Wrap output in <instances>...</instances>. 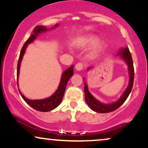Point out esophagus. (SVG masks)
Returning <instances> with one entry per match:
<instances>
[{
  "instance_id": "34e87169",
  "label": "esophagus",
  "mask_w": 148,
  "mask_h": 148,
  "mask_svg": "<svg viewBox=\"0 0 148 148\" xmlns=\"http://www.w3.org/2000/svg\"><path fill=\"white\" fill-rule=\"evenodd\" d=\"M75 69L76 71H78V72L81 71L83 69H84V64L82 63H77L75 66Z\"/></svg>"
}]
</instances>
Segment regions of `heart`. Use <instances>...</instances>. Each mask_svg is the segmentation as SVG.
<instances>
[{
  "instance_id": "b5f03b06",
  "label": "heart",
  "mask_w": 148,
  "mask_h": 148,
  "mask_svg": "<svg viewBox=\"0 0 148 148\" xmlns=\"http://www.w3.org/2000/svg\"><path fill=\"white\" fill-rule=\"evenodd\" d=\"M99 37L97 35H94V34H88L80 39V44L84 47H90L96 44L92 53V56H95L102 50L105 46L103 42H99Z\"/></svg>"
}]
</instances>
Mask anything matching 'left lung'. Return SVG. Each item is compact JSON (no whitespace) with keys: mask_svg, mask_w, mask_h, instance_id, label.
Wrapping results in <instances>:
<instances>
[{"mask_svg":"<svg viewBox=\"0 0 148 148\" xmlns=\"http://www.w3.org/2000/svg\"><path fill=\"white\" fill-rule=\"evenodd\" d=\"M117 56H120V58L123 60L127 65V69H128L129 72V84L128 86L124 92L120 96V97L114 101V102L111 103H103L99 100H97L95 97H94L88 90V84L86 81H84V93H85V99L87 103L88 106L91 108L92 111L97 112L100 113H109V112L113 111L118 108L123 103L125 102V100L127 99L128 96L130 95L131 91H132V87L134 84V69L133 65V60H132V56H131L130 51L129 50L128 47L125 48H122L118 51ZM92 67L88 68L89 71L91 69Z\"/></svg>","mask_w":148,"mask_h":148,"instance_id":"left-lung-1","label":"left lung"}]
</instances>
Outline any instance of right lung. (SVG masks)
I'll return each instance as SVG.
<instances>
[{
	"instance_id": "1",
	"label": "right lung",
	"mask_w": 148,
	"mask_h": 148,
	"mask_svg": "<svg viewBox=\"0 0 148 148\" xmlns=\"http://www.w3.org/2000/svg\"><path fill=\"white\" fill-rule=\"evenodd\" d=\"M59 24L57 23L54 26L51 27L50 28H47V27L44 26V25H37L34 30H33V33L31 34L30 37H29L28 40L25 42V44L23 45V47H22L21 53H20L19 58H18V64H17V86L18 87V76H19V69L20 67H21V63L22 59H23V55L25 54V50H26L27 47L29 44L32 43L36 40V38L40 34L45 33V32L48 31V30H53L56 28L58 27ZM74 74V65H72L70 67H69L68 69H67L66 70H64L62 72V75H61V79L60 84H59L58 89L56 90L55 92L51 96L49 97L45 98V99H29L28 98H26L23 95V94L21 92L20 90L18 89L20 95H21V97L23 98V100L28 103L29 106H30L32 108H33L34 109L37 110L38 111H42V112H47L52 111V110L55 109L56 107H58L60 105V103L62 101V98H63L64 91H65L66 86H67V82H68L69 79Z\"/></svg>"
}]
</instances>
